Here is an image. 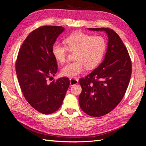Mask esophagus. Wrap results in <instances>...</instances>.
<instances>
[{
  "instance_id": "obj_1",
  "label": "esophagus",
  "mask_w": 146,
  "mask_h": 146,
  "mask_svg": "<svg viewBox=\"0 0 146 146\" xmlns=\"http://www.w3.org/2000/svg\"><path fill=\"white\" fill-rule=\"evenodd\" d=\"M70 85L71 86H73L78 84V80L76 78H70Z\"/></svg>"
}]
</instances>
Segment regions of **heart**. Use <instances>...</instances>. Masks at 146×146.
<instances>
[{"mask_svg": "<svg viewBox=\"0 0 146 146\" xmlns=\"http://www.w3.org/2000/svg\"><path fill=\"white\" fill-rule=\"evenodd\" d=\"M65 45L56 42L52 48V53L58 62L64 63L68 51L74 52L75 61L67 63L61 70L62 74L76 78L83 73L86 67L91 70L101 62L106 50L105 38L101 36H92L83 32H76L66 36Z\"/></svg>", "mask_w": 146, "mask_h": 146, "instance_id": "1", "label": "heart"}]
</instances>
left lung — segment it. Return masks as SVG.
<instances>
[{"label": "left lung", "instance_id": "8db88e82", "mask_svg": "<svg viewBox=\"0 0 146 146\" xmlns=\"http://www.w3.org/2000/svg\"><path fill=\"white\" fill-rule=\"evenodd\" d=\"M104 31L109 37L105 59L98 68L80 78L81 109L86 113L99 117L109 113L124 97L131 76V60L119 36L109 28H89Z\"/></svg>", "mask_w": 146, "mask_h": 146}]
</instances>
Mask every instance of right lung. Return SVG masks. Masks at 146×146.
Returning <instances> with one entry per match:
<instances>
[{
  "instance_id": "1",
  "label": "right lung",
  "mask_w": 146,
  "mask_h": 146,
  "mask_svg": "<svg viewBox=\"0 0 146 146\" xmlns=\"http://www.w3.org/2000/svg\"><path fill=\"white\" fill-rule=\"evenodd\" d=\"M64 28L42 26L29 34L18 52L16 73L27 101L43 114H50L61 107L70 85L68 78L51 83L48 79L57 73V60L52 48Z\"/></svg>"
}]
</instances>
